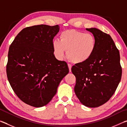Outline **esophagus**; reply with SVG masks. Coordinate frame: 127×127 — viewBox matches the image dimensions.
<instances>
[{
	"label": "esophagus",
	"mask_w": 127,
	"mask_h": 127,
	"mask_svg": "<svg viewBox=\"0 0 127 127\" xmlns=\"http://www.w3.org/2000/svg\"><path fill=\"white\" fill-rule=\"evenodd\" d=\"M68 67H69V72H71L72 65H71V64H68Z\"/></svg>",
	"instance_id": "1"
}]
</instances>
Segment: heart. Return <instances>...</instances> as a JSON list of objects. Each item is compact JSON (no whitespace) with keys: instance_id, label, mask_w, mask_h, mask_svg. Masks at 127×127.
I'll return each mask as SVG.
<instances>
[{"instance_id":"1","label":"heart","mask_w":127,"mask_h":127,"mask_svg":"<svg viewBox=\"0 0 127 127\" xmlns=\"http://www.w3.org/2000/svg\"><path fill=\"white\" fill-rule=\"evenodd\" d=\"M54 54L57 59H63L65 55L73 63H82L88 61L96 48V39L91 33L69 30L60 34L59 40L52 41Z\"/></svg>"}]
</instances>
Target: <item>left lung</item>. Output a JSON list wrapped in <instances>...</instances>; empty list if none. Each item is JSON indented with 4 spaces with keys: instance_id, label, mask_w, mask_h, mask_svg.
Instances as JSON below:
<instances>
[{
    "instance_id": "8db88e82",
    "label": "left lung",
    "mask_w": 127,
    "mask_h": 127,
    "mask_svg": "<svg viewBox=\"0 0 127 127\" xmlns=\"http://www.w3.org/2000/svg\"><path fill=\"white\" fill-rule=\"evenodd\" d=\"M96 39V48L86 62L75 64L74 92L82 104L96 107L111 97L120 81L122 69L119 50L111 36L96 28L86 29Z\"/></svg>"
}]
</instances>
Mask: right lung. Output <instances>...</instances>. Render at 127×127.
<instances>
[{"instance_id":"1","label":"right lung","mask_w":127,"mask_h":127,"mask_svg":"<svg viewBox=\"0 0 127 127\" xmlns=\"http://www.w3.org/2000/svg\"><path fill=\"white\" fill-rule=\"evenodd\" d=\"M58 25H36L23 29L10 45L7 75L14 93L26 104L39 107L50 101L68 73L64 61L54 55L52 41Z\"/></svg>"}]
</instances>
